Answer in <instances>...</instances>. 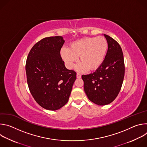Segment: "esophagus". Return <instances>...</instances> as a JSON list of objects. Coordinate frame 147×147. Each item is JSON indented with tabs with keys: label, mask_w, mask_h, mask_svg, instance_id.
Returning <instances> with one entry per match:
<instances>
[{
	"label": "esophagus",
	"mask_w": 147,
	"mask_h": 147,
	"mask_svg": "<svg viewBox=\"0 0 147 147\" xmlns=\"http://www.w3.org/2000/svg\"><path fill=\"white\" fill-rule=\"evenodd\" d=\"M76 76H77V78H80L81 77V75L80 74H79V73H77Z\"/></svg>",
	"instance_id": "1"
}]
</instances>
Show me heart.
<instances>
[{
	"label": "heart",
	"instance_id": "obj_1",
	"mask_svg": "<svg viewBox=\"0 0 147 147\" xmlns=\"http://www.w3.org/2000/svg\"><path fill=\"white\" fill-rule=\"evenodd\" d=\"M108 48V42L103 36L84 38L73 42L70 48H62L60 55L69 69L73 67L79 56L80 61L75 67L77 71L82 72L88 69L94 70L102 65Z\"/></svg>",
	"mask_w": 147,
	"mask_h": 147
}]
</instances>
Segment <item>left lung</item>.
<instances>
[{
  "label": "left lung",
  "instance_id": "8db88e82",
  "mask_svg": "<svg viewBox=\"0 0 147 147\" xmlns=\"http://www.w3.org/2000/svg\"><path fill=\"white\" fill-rule=\"evenodd\" d=\"M108 42L107 55L93 73L82 75L84 89L88 98L98 105H106L119 94L124 76V63L120 45L110 36L103 34Z\"/></svg>",
  "mask_w": 147,
  "mask_h": 147
}]
</instances>
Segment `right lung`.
I'll return each instance as SVG.
<instances>
[{
  "label": "right lung",
  "mask_w": 147,
  "mask_h": 147,
  "mask_svg": "<svg viewBox=\"0 0 147 147\" xmlns=\"http://www.w3.org/2000/svg\"><path fill=\"white\" fill-rule=\"evenodd\" d=\"M61 36L41 39L31 49L26 61L28 86L35 101L43 108L56 111L68 102L76 73L65 67L60 49Z\"/></svg>",
  "instance_id": "1"
}]
</instances>
